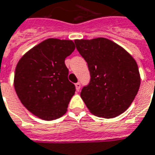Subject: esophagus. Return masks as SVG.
<instances>
[{"label": "esophagus", "instance_id": "obj_1", "mask_svg": "<svg viewBox=\"0 0 155 155\" xmlns=\"http://www.w3.org/2000/svg\"><path fill=\"white\" fill-rule=\"evenodd\" d=\"M75 89H76L77 91H79L81 90V83H80V82H78V83L75 84Z\"/></svg>", "mask_w": 155, "mask_h": 155}]
</instances>
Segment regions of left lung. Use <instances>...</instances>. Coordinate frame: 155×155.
<instances>
[{
    "mask_svg": "<svg viewBox=\"0 0 155 155\" xmlns=\"http://www.w3.org/2000/svg\"><path fill=\"white\" fill-rule=\"evenodd\" d=\"M74 43L91 74L89 85L81 92L89 111L104 118L123 113L140 86L135 59L120 45L105 38L75 39Z\"/></svg>",
    "mask_w": 155,
    "mask_h": 155,
    "instance_id": "obj_1",
    "label": "left lung"
}]
</instances>
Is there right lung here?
Returning <instances> with one entry per match:
<instances>
[{
	"label": "right lung",
	"instance_id": "1",
	"mask_svg": "<svg viewBox=\"0 0 155 155\" xmlns=\"http://www.w3.org/2000/svg\"><path fill=\"white\" fill-rule=\"evenodd\" d=\"M74 48L72 40L48 38L17 63L15 91L22 105L34 116L51 121L65 114L75 86L68 80L64 60Z\"/></svg>",
	"mask_w": 155,
	"mask_h": 155
}]
</instances>
